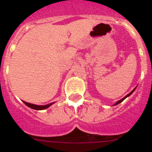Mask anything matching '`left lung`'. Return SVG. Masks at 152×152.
<instances>
[{"label": "left lung", "mask_w": 152, "mask_h": 152, "mask_svg": "<svg viewBox=\"0 0 152 152\" xmlns=\"http://www.w3.org/2000/svg\"><path fill=\"white\" fill-rule=\"evenodd\" d=\"M135 89H136V87H135V88H134V90H132V92H131V93H129V94H128V95H126V96H125V97H124V98H123V99H121V100H119V101H118V102H116V103H115V105H117V104H120V103H121V102H123V101L124 100V99H126V98H127V97H128V96H130V95H131V94H132V93H133V92H134V90H135Z\"/></svg>", "instance_id": "left-lung-1"}]
</instances>
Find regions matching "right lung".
I'll list each match as a JSON object with an SVG mask.
<instances>
[{
	"mask_svg": "<svg viewBox=\"0 0 152 152\" xmlns=\"http://www.w3.org/2000/svg\"><path fill=\"white\" fill-rule=\"evenodd\" d=\"M23 103L25 104L26 105L28 106V107H30V108L31 109H34V110H45V109L48 108V107H50V105L53 104V103H50L49 104H47V105H44V106H39V105H35V104H29L28 102H23Z\"/></svg>",
	"mask_w": 152,
	"mask_h": 152,
	"instance_id": "add662e5",
	"label": "right lung"
}]
</instances>
